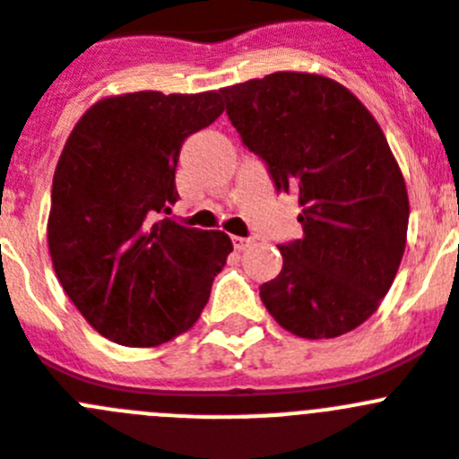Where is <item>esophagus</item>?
I'll return each mask as SVG.
<instances>
[{
	"instance_id": "34e87169",
	"label": "esophagus",
	"mask_w": 459,
	"mask_h": 459,
	"mask_svg": "<svg viewBox=\"0 0 459 459\" xmlns=\"http://www.w3.org/2000/svg\"><path fill=\"white\" fill-rule=\"evenodd\" d=\"M251 245H254V238H233V247L238 251H245Z\"/></svg>"
}]
</instances>
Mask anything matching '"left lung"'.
Wrapping results in <instances>:
<instances>
[{"label": "left lung", "mask_w": 459, "mask_h": 459, "mask_svg": "<svg viewBox=\"0 0 459 459\" xmlns=\"http://www.w3.org/2000/svg\"><path fill=\"white\" fill-rule=\"evenodd\" d=\"M221 96L276 192L295 194L301 208L304 233L276 245L283 267L260 286V299L295 336L352 332L389 292L410 221L382 127L345 86L308 73H272Z\"/></svg>", "instance_id": "obj_1"}]
</instances>
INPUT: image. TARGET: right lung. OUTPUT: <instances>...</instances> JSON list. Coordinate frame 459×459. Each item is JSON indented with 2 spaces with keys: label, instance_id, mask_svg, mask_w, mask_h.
Wrapping results in <instances>:
<instances>
[{
  "label": "right lung",
  "instance_id": "add662e5",
  "mask_svg": "<svg viewBox=\"0 0 459 459\" xmlns=\"http://www.w3.org/2000/svg\"><path fill=\"white\" fill-rule=\"evenodd\" d=\"M220 93L139 91L91 107L52 180L48 245L56 279L89 325L127 348L187 332L233 251L221 230L162 217L194 132L221 117Z\"/></svg>",
  "mask_w": 459,
  "mask_h": 459
}]
</instances>
